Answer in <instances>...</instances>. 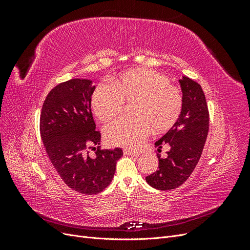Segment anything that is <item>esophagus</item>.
<instances>
[{
	"instance_id": "34e87169",
	"label": "esophagus",
	"mask_w": 250,
	"mask_h": 250,
	"mask_svg": "<svg viewBox=\"0 0 250 250\" xmlns=\"http://www.w3.org/2000/svg\"><path fill=\"white\" fill-rule=\"evenodd\" d=\"M123 152L125 155H137L139 154L137 151H133V150H129V149H124Z\"/></svg>"
}]
</instances>
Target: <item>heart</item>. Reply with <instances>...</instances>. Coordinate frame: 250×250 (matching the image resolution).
<instances>
[{
  "label": "heart",
  "mask_w": 250,
  "mask_h": 250,
  "mask_svg": "<svg viewBox=\"0 0 250 250\" xmlns=\"http://www.w3.org/2000/svg\"><path fill=\"white\" fill-rule=\"evenodd\" d=\"M125 102H134L131 111L135 118L115 121L105 128L104 135L110 145L137 148L148 135L150 125L155 131L174 126L183 110L184 96L166 75L144 67L120 74L112 84L99 83L92 95V109L103 122L116 119Z\"/></svg>",
  "instance_id": "b5f03b06"
}]
</instances>
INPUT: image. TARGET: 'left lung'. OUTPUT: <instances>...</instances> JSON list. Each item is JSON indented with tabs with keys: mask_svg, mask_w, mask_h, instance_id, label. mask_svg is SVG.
<instances>
[{
	"mask_svg": "<svg viewBox=\"0 0 250 250\" xmlns=\"http://www.w3.org/2000/svg\"><path fill=\"white\" fill-rule=\"evenodd\" d=\"M179 83L184 96L183 110L177 122L155 143L158 151L165 144H168L170 150L166 158L157 155L158 170L146 177L151 187L162 191L178 188L190 177L199 162L208 132V108L201 86L188 77Z\"/></svg>",
	"mask_w": 250,
	"mask_h": 250,
	"instance_id": "obj_1",
	"label": "left lung"
}]
</instances>
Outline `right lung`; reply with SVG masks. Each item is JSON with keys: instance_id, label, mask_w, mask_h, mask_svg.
I'll list each match as a JSON object with an SVG mask.
<instances>
[{"instance_id": "1", "label": "right lung", "mask_w": 250, "mask_h": 250, "mask_svg": "<svg viewBox=\"0 0 250 250\" xmlns=\"http://www.w3.org/2000/svg\"><path fill=\"white\" fill-rule=\"evenodd\" d=\"M95 86L88 79H71L50 90L42 104L40 130L52 165L64 184L81 194L93 195L108 187L121 148L101 149L90 102ZM94 149L95 154L89 155Z\"/></svg>"}]
</instances>
